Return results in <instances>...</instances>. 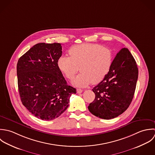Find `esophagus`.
Returning a JSON list of instances; mask_svg holds the SVG:
<instances>
[{"label": "esophagus", "mask_w": 155, "mask_h": 155, "mask_svg": "<svg viewBox=\"0 0 155 155\" xmlns=\"http://www.w3.org/2000/svg\"><path fill=\"white\" fill-rule=\"evenodd\" d=\"M82 92H83V90L81 89H77V93H82Z\"/></svg>", "instance_id": "obj_1"}]
</instances>
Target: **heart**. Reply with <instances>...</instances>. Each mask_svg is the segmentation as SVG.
I'll return each mask as SVG.
<instances>
[{"label": "heart", "mask_w": 155, "mask_h": 155, "mask_svg": "<svg viewBox=\"0 0 155 155\" xmlns=\"http://www.w3.org/2000/svg\"><path fill=\"white\" fill-rule=\"evenodd\" d=\"M70 57L61 56L58 67L69 80H72L80 70L81 72L73 80L75 86L84 87L92 81L101 82L107 75L113 61L112 51L97 44H83L69 50Z\"/></svg>", "instance_id": "obj_1"}]
</instances>
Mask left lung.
I'll use <instances>...</instances> for the list:
<instances>
[{
  "mask_svg": "<svg viewBox=\"0 0 155 155\" xmlns=\"http://www.w3.org/2000/svg\"><path fill=\"white\" fill-rule=\"evenodd\" d=\"M138 75L136 62L127 48L116 54L110 71L92 91L95 98L88 107L94 116L104 119H114L130 105Z\"/></svg>",
  "mask_w": 155,
  "mask_h": 155,
  "instance_id": "8db88e82",
  "label": "left lung"
}]
</instances>
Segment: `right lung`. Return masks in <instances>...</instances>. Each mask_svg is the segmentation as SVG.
<instances>
[{
    "label": "right lung",
    "mask_w": 155,
    "mask_h": 155,
    "mask_svg": "<svg viewBox=\"0 0 155 155\" xmlns=\"http://www.w3.org/2000/svg\"><path fill=\"white\" fill-rule=\"evenodd\" d=\"M60 43H39L18 59V87L23 105L35 117L51 120L69 106L76 89L68 86L58 67Z\"/></svg>",
    "instance_id": "1"
}]
</instances>
